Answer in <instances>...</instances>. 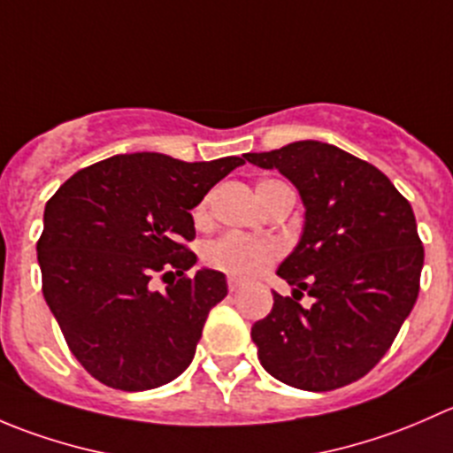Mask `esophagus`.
I'll use <instances>...</instances> for the list:
<instances>
[{
  "label": "esophagus",
  "instance_id": "1",
  "mask_svg": "<svg viewBox=\"0 0 453 453\" xmlns=\"http://www.w3.org/2000/svg\"><path fill=\"white\" fill-rule=\"evenodd\" d=\"M227 289L234 294V291L241 289V280H236V278H227Z\"/></svg>",
  "mask_w": 453,
  "mask_h": 453
}]
</instances>
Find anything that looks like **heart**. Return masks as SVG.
Listing matches in <instances>:
<instances>
[{"mask_svg": "<svg viewBox=\"0 0 453 453\" xmlns=\"http://www.w3.org/2000/svg\"><path fill=\"white\" fill-rule=\"evenodd\" d=\"M267 184V181H263ZM258 184V186H263ZM208 210H205V201L197 205L195 210V219L197 221H205ZM276 243L267 239H254V236L243 234H223L208 243L203 250V260L208 267L217 269V272L226 273V276L236 278V280H252V278L260 276L267 267H272L278 260Z\"/></svg>", "mask_w": 453, "mask_h": 453, "instance_id": "heart-1", "label": "heart"}]
</instances>
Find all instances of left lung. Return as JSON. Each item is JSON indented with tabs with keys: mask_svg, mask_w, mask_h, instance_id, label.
Wrapping results in <instances>:
<instances>
[{
	"mask_svg": "<svg viewBox=\"0 0 453 453\" xmlns=\"http://www.w3.org/2000/svg\"><path fill=\"white\" fill-rule=\"evenodd\" d=\"M245 159L280 171L304 205L303 236L276 272L294 298L273 294L252 326L260 364L300 390L349 386L377 366L417 303L425 252L412 205L379 168L326 142ZM303 290L314 298L307 310Z\"/></svg>",
	"mask_w": 453,
	"mask_h": 453,
	"instance_id": "obj_1",
	"label": "left lung"
}]
</instances>
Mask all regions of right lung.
<instances>
[{
    "mask_svg": "<svg viewBox=\"0 0 453 453\" xmlns=\"http://www.w3.org/2000/svg\"><path fill=\"white\" fill-rule=\"evenodd\" d=\"M241 157L181 162L131 153L74 173L45 203L36 243L43 298L83 368L116 390L164 386L190 366L210 309L227 296L221 272L199 269L184 243L190 210ZM177 273L166 292L150 278Z\"/></svg>",
    "mask_w": 453,
    "mask_h": 453,
    "instance_id": "1",
    "label": "right lung"
}]
</instances>
